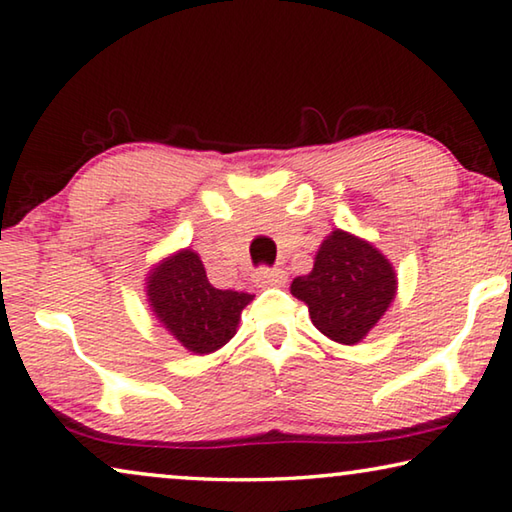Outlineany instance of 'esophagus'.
Segmentation results:
<instances>
[{
    "mask_svg": "<svg viewBox=\"0 0 512 512\" xmlns=\"http://www.w3.org/2000/svg\"><path fill=\"white\" fill-rule=\"evenodd\" d=\"M255 280L262 287H282L287 282V271H282V269H259L255 273Z\"/></svg>",
    "mask_w": 512,
    "mask_h": 512,
    "instance_id": "34e87169",
    "label": "esophagus"
}]
</instances>
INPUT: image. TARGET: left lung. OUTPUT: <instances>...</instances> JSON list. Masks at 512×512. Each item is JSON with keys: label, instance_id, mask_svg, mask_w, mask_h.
<instances>
[{"label": "left lung", "instance_id": "obj_1", "mask_svg": "<svg viewBox=\"0 0 512 512\" xmlns=\"http://www.w3.org/2000/svg\"><path fill=\"white\" fill-rule=\"evenodd\" d=\"M396 289L392 262L371 241L339 227L321 241L312 271L291 282V294L307 305L316 330L344 346L369 335Z\"/></svg>", "mask_w": 512, "mask_h": 512}]
</instances>
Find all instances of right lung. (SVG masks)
<instances>
[{"label":"right lung","mask_w":512,"mask_h":512,"mask_svg":"<svg viewBox=\"0 0 512 512\" xmlns=\"http://www.w3.org/2000/svg\"><path fill=\"white\" fill-rule=\"evenodd\" d=\"M150 310L186 351L209 355L237 335L243 307L255 296L216 289L191 248L159 259L145 278Z\"/></svg>","instance_id":"add662e5"}]
</instances>
